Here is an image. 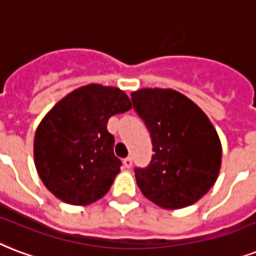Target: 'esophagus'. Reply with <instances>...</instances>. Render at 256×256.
Masks as SVG:
<instances>
[{
    "mask_svg": "<svg viewBox=\"0 0 256 256\" xmlns=\"http://www.w3.org/2000/svg\"><path fill=\"white\" fill-rule=\"evenodd\" d=\"M122 163H124V167L126 168H130L132 167V158H130V156H128V158H126V159H124V162H122Z\"/></svg>",
    "mask_w": 256,
    "mask_h": 256,
    "instance_id": "1",
    "label": "esophagus"
}]
</instances>
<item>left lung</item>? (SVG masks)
<instances>
[{"instance_id":"1","label":"left lung","mask_w":256,"mask_h":256,"mask_svg":"<svg viewBox=\"0 0 256 256\" xmlns=\"http://www.w3.org/2000/svg\"><path fill=\"white\" fill-rule=\"evenodd\" d=\"M130 97L154 150L146 167L134 168L140 191L162 208L191 206L219 175L222 146L216 130L194 101L174 89H140Z\"/></svg>"}]
</instances>
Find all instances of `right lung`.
Instances as JSON below:
<instances>
[{
    "label": "right lung",
    "mask_w": 256,
    "mask_h": 256,
    "mask_svg": "<svg viewBox=\"0 0 256 256\" xmlns=\"http://www.w3.org/2000/svg\"><path fill=\"white\" fill-rule=\"evenodd\" d=\"M130 108L122 90L98 84L76 89L53 106L34 136L36 168L53 195L85 206L110 191L122 160L106 124Z\"/></svg>",
    "instance_id": "right-lung-1"
}]
</instances>
